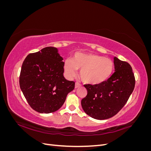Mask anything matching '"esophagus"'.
Returning <instances> with one entry per match:
<instances>
[{
    "label": "esophagus",
    "instance_id": "1",
    "mask_svg": "<svg viewBox=\"0 0 151 151\" xmlns=\"http://www.w3.org/2000/svg\"><path fill=\"white\" fill-rule=\"evenodd\" d=\"M81 86V84H79V83H76V84H75V88H79V87Z\"/></svg>",
    "mask_w": 151,
    "mask_h": 151
}]
</instances>
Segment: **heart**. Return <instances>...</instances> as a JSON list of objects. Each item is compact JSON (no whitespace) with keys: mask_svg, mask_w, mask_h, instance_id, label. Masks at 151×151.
Instances as JSON below:
<instances>
[{"mask_svg":"<svg viewBox=\"0 0 151 151\" xmlns=\"http://www.w3.org/2000/svg\"><path fill=\"white\" fill-rule=\"evenodd\" d=\"M63 67L68 77L75 76L77 70L80 69L82 81L86 84L95 85L104 83L110 77L114 64L111 59L103 56L78 52L72 60H65Z\"/></svg>","mask_w":151,"mask_h":151,"instance_id":"heart-1","label":"heart"}]
</instances>
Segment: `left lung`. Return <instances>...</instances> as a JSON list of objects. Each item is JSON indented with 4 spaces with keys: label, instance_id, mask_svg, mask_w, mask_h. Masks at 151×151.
<instances>
[{
    "label": "left lung",
    "instance_id": "left-lung-1",
    "mask_svg": "<svg viewBox=\"0 0 151 151\" xmlns=\"http://www.w3.org/2000/svg\"><path fill=\"white\" fill-rule=\"evenodd\" d=\"M115 72L99 84H86L88 94L82 99L85 113L97 120L115 116L124 106L135 87V77L129 63L114 57Z\"/></svg>",
    "mask_w": 151,
    "mask_h": 151
}]
</instances>
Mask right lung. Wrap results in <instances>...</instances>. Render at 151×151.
I'll return each mask as SVG.
<instances>
[{
    "instance_id": "1",
    "label": "right lung",
    "mask_w": 151,
    "mask_h": 151,
    "mask_svg": "<svg viewBox=\"0 0 151 151\" xmlns=\"http://www.w3.org/2000/svg\"><path fill=\"white\" fill-rule=\"evenodd\" d=\"M62 60L57 48L48 47L29 54L22 63L20 88L29 106L37 112L58 110L74 89V82L63 76Z\"/></svg>"
}]
</instances>
